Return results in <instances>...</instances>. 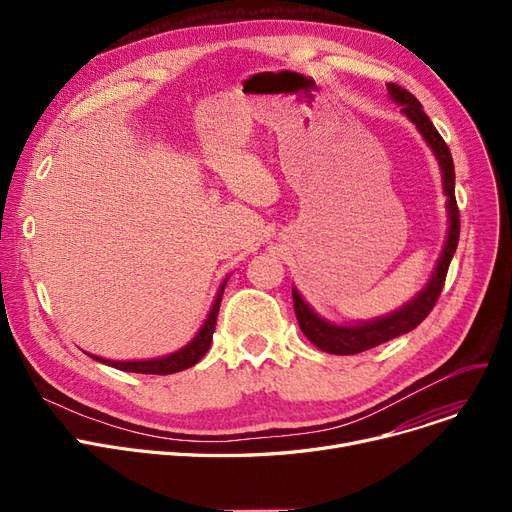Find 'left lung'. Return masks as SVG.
Listing matches in <instances>:
<instances>
[{
	"instance_id": "obj_1",
	"label": "left lung",
	"mask_w": 512,
	"mask_h": 512,
	"mask_svg": "<svg viewBox=\"0 0 512 512\" xmlns=\"http://www.w3.org/2000/svg\"><path fill=\"white\" fill-rule=\"evenodd\" d=\"M386 87H388L390 99L402 107L400 112L417 126L423 141L438 159L444 195L448 197L446 199V209H448L446 242H444L442 255L434 267L432 278L427 280V284L415 294V297L409 303L398 307L396 311L369 319V321H357V324H344V326L332 324V321H328L326 317L317 315L311 309V305L301 297V292L292 286V303H294V313H297V319H299L301 332L317 348H321V351H326L330 355H357L367 351V348H373L382 342H388L396 336L415 330L429 315V311L434 309L446 280L448 265L452 261L456 245H459L461 218H459V207H456V199H454V164H452L450 149L440 137V132L436 130L432 120L425 116L423 105L417 101L415 95H411L407 89H402L394 83H388Z\"/></svg>"
}]
</instances>
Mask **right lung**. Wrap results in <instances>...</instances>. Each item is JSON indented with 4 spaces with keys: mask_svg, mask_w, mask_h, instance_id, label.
<instances>
[{
    "mask_svg": "<svg viewBox=\"0 0 512 512\" xmlns=\"http://www.w3.org/2000/svg\"><path fill=\"white\" fill-rule=\"evenodd\" d=\"M230 278V276H228ZM228 278L222 282L218 294H215V301L207 313V319L203 321V326L199 328V332L195 334V338L184 344L182 348H178L176 353L164 355V357H155V359H145V361H112V359H103L97 355L87 353L91 359L110 365L122 371H130V373H151V375H170V373H178L182 369H188L197 365L203 355L209 351V344L213 338V330H215V319H218V311H220V303H222V294L226 288Z\"/></svg>",
    "mask_w": 512,
    "mask_h": 512,
    "instance_id": "obj_1",
    "label": "right lung"
}]
</instances>
